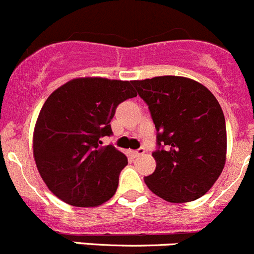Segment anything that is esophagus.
<instances>
[{"label":"esophagus","mask_w":254,"mask_h":254,"mask_svg":"<svg viewBox=\"0 0 254 254\" xmlns=\"http://www.w3.org/2000/svg\"><path fill=\"white\" fill-rule=\"evenodd\" d=\"M144 152H146V151H144V148H138V149H136V151L132 152V154H133L134 157H139V156H142Z\"/></svg>","instance_id":"esophagus-1"}]
</instances>
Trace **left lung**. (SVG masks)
Wrapping results in <instances>:
<instances>
[{
    "label": "left lung",
    "mask_w": 254,
    "mask_h": 254,
    "mask_svg": "<svg viewBox=\"0 0 254 254\" xmlns=\"http://www.w3.org/2000/svg\"><path fill=\"white\" fill-rule=\"evenodd\" d=\"M157 131L156 170L147 187L172 203L194 201L214 185L226 162L223 111L209 89L177 76L132 81Z\"/></svg>",
    "instance_id": "1"
}]
</instances>
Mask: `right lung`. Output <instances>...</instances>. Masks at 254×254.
I'll return each instance as SVG.
<instances>
[{
    "label": "right lung",
    "instance_id": "right-lung-1",
    "mask_svg": "<svg viewBox=\"0 0 254 254\" xmlns=\"http://www.w3.org/2000/svg\"><path fill=\"white\" fill-rule=\"evenodd\" d=\"M132 82L86 77L67 82L46 100L36 122L33 156L55 195L76 207L105 203L116 193L127 157L115 146L111 121L123 101L136 97Z\"/></svg>",
    "mask_w": 254,
    "mask_h": 254
}]
</instances>
